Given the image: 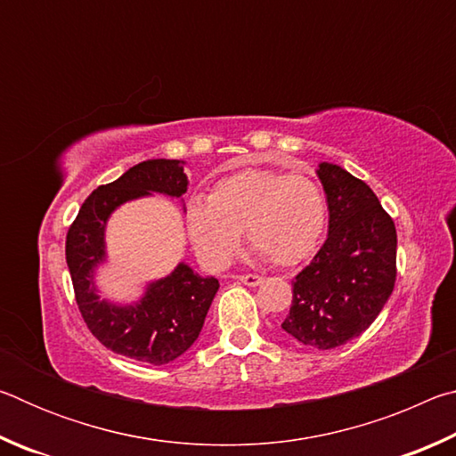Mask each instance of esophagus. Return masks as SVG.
I'll return each mask as SVG.
<instances>
[{
	"label": "esophagus",
	"mask_w": 456,
	"mask_h": 456,
	"mask_svg": "<svg viewBox=\"0 0 456 456\" xmlns=\"http://www.w3.org/2000/svg\"><path fill=\"white\" fill-rule=\"evenodd\" d=\"M239 281L249 285V288H256V285H259L261 281H264V277L259 275H253V273H245V275H239Z\"/></svg>",
	"instance_id": "obj_1"
}]
</instances>
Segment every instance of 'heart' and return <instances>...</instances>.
Masks as SVG:
<instances>
[{
  "mask_svg": "<svg viewBox=\"0 0 456 456\" xmlns=\"http://www.w3.org/2000/svg\"><path fill=\"white\" fill-rule=\"evenodd\" d=\"M326 217V199L312 179L245 168L215 183L209 200L192 199L184 223L207 267H227L241 249L245 229L261 257L291 267L318 249Z\"/></svg>",
  "mask_w": 456,
  "mask_h": 456,
  "instance_id": "obj_1",
  "label": "heart"
}]
</instances>
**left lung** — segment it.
Masks as SVG:
<instances>
[{
    "label": "left lung",
    "mask_w": 456,
    "mask_h": 456,
    "mask_svg": "<svg viewBox=\"0 0 456 456\" xmlns=\"http://www.w3.org/2000/svg\"><path fill=\"white\" fill-rule=\"evenodd\" d=\"M326 192L328 239L296 275L281 328L314 350H331L370 328L396 281V227L364 181L320 163Z\"/></svg>",
    "instance_id": "1"
}]
</instances>
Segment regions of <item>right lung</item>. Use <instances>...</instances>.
Returning <instances> with one entry per match:
<instances>
[{"label":"right lung","instance_id":"add662e5","mask_svg":"<svg viewBox=\"0 0 456 456\" xmlns=\"http://www.w3.org/2000/svg\"><path fill=\"white\" fill-rule=\"evenodd\" d=\"M187 187L184 160H144L120 179L92 191L66 237V264L88 330L108 350L144 364H168L195 344L219 281L200 277L181 261L167 277L146 283L138 302L102 299L96 288V269L106 261V223L128 200L152 192L181 199Z\"/></svg>","mask_w":456,"mask_h":456}]
</instances>
